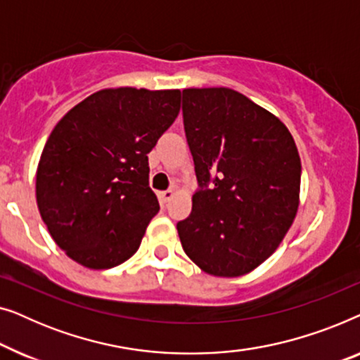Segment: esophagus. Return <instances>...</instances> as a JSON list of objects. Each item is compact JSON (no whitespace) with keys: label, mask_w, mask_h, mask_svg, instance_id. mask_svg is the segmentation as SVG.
<instances>
[{"label":"esophagus","mask_w":360,"mask_h":360,"mask_svg":"<svg viewBox=\"0 0 360 360\" xmlns=\"http://www.w3.org/2000/svg\"><path fill=\"white\" fill-rule=\"evenodd\" d=\"M159 198L162 203H169V201L174 198V191L172 190H165V191H160L159 193Z\"/></svg>","instance_id":"obj_1"}]
</instances>
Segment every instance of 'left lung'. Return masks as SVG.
<instances>
[{
  "label": "left lung",
  "mask_w": 360,
  "mask_h": 360,
  "mask_svg": "<svg viewBox=\"0 0 360 360\" xmlns=\"http://www.w3.org/2000/svg\"><path fill=\"white\" fill-rule=\"evenodd\" d=\"M184 126L200 190L176 223L206 274L239 277L275 252L298 210L302 162L287 126L231 88L184 90Z\"/></svg>",
  "instance_id": "8db88e82"
}]
</instances>
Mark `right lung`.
Wrapping results in <instances>:
<instances>
[{"instance_id": "right-lung-1", "label": "right lung", "mask_w": 360, "mask_h": 360, "mask_svg": "<svg viewBox=\"0 0 360 360\" xmlns=\"http://www.w3.org/2000/svg\"><path fill=\"white\" fill-rule=\"evenodd\" d=\"M180 111V90L108 88L73 106L49 136L36 174L39 213L68 257L111 269L139 249L159 213L149 157Z\"/></svg>"}]
</instances>
